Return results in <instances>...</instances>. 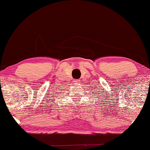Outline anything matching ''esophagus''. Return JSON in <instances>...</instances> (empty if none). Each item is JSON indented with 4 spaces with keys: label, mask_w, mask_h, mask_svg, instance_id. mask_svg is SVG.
Masks as SVG:
<instances>
[{
    "label": "esophagus",
    "mask_w": 150,
    "mask_h": 150,
    "mask_svg": "<svg viewBox=\"0 0 150 150\" xmlns=\"http://www.w3.org/2000/svg\"><path fill=\"white\" fill-rule=\"evenodd\" d=\"M80 83L79 80H74V83Z\"/></svg>",
    "instance_id": "34e87169"
}]
</instances>
